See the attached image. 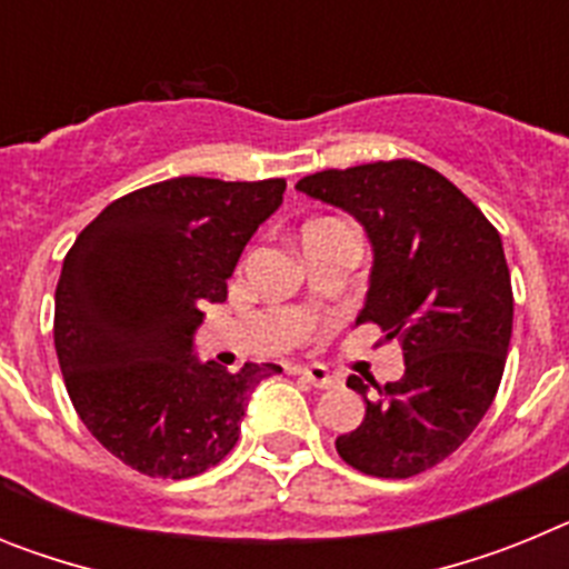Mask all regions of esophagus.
Wrapping results in <instances>:
<instances>
[{
	"label": "esophagus",
	"instance_id": "1",
	"mask_svg": "<svg viewBox=\"0 0 569 569\" xmlns=\"http://www.w3.org/2000/svg\"><path fill=\"white\" fill-rule=\"evenodd\" d=\"M296 373L301 376V379L308 381V385L319 387V390H328V387L336 385V379L330 376L328 367L321 365H308V367H296Z\"/></svg>",
	"mask_w": 569,
	"mask_h": 569
}]
</instances>
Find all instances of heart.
Returning <instances> with one entry per match:
<instances>
[{"instance_id": "1", "label": "heart", "mask_w": 569, "mask_h": 569, "mask_svg": "<svg viewBox=\"0 0 569 569\" xmlns=\"http://www.w3.org/2000/svg\"><path fill=\"white\" fill-rule=\"evenodd\" d=\"M325 222H328V219H325ZM310 224H316V222H310Z\"/></svg>"}]
</instances>
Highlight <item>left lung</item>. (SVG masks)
I'll use <instances>...</instances> for the list:
<instances>
[{"label": "left lung", "instance_id": "1", "mask_svg": "<svg viewBox=\"0 0 569 569\" xmlns=\"http://www.w3.org/2000/svg\"><path fill=\"white\" fill-rule=\"evenodd\" d=\"M296 190L345 210L373 248L365 308L399 339L405 376L370 387L365 421L336 439L341 459L379 479H410L465 445L490 410L512 333V288L499 230L439 170L410 159L321 170Z\"/></svg>", "mask_w": 569, "mask_h": 569}]
</instances>
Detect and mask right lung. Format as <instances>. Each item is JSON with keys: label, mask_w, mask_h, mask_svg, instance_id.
<instances>
[{"label": "right lung", "mask_w": 569, "mask_h": 569, "mask_svg": "<svg viewBox=\"0 0 569 569\" xmlns=\"http://www.w3.org/2000/svg\"><path fill=\"white\" fill-rule=\"evenodd\" d=\"M284 188L168 179L110 202L64 256L53 319L64 387L99 445L133 470L190 479L219 465L250 393L281 373L199 361L193 336L204 301L228 299L241 250Z\"/></svg>", "instance_id": "add662e5"}]
</instances>
